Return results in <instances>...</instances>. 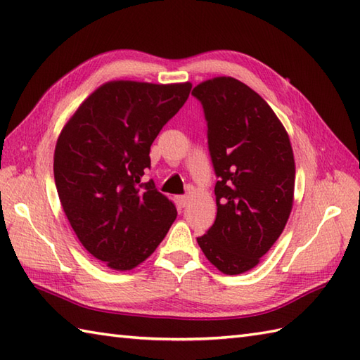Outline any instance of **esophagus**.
I'll list each match as a JSON object with an SVG mask.
<instances>
[{
	"mask_svg": "<svg viewBox=\"0 0 360 360\" xmlns=\"http://www.w3.org/2000/svg\"><path fill=\"white\" fill-rule=\"evenodd\" d=\"M178 202H179L181 207H187L188 202H190V198H188L187 195H184V196H178Z\"/></svg>",
	"mask_w": 360,
	"mask_h": 360,
	"instance_id": "1",
	"label": "esophagus"
}]
</instances>
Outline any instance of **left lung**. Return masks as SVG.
Returning a JSON list of instances; mask_svg holds the SVG:
<instances>
[{
  "label": "left lung",
  "instance_id": "1",
  "mask_svg": "<svg viewBox=\"0 0 360 360\" xmlns=\"http://www.w3.org/2000/svg\"><path fill=\"white\" fill-rule=\"evenodd\" d=\"M207 120L218 176L217 219L198 238L226 275L250 271L285 229L294 204L295 162L285 127L264 98L233 77L195 86Z\"/></svg>",
  "mask_w": 360,
  "mask_h": 360
}]
</instances>
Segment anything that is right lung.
I'll return each mask as SVG.
<instances>
[{
	"instance_id": "obj_1",
	"label": "right lung",
	"mask_w": 360,
	"mask_h": 360,
	"mask_svg": "<svg viewBox=\"0 0 360 360\" xmlns=\"http://www.w3.org/2000/svg\"><path fill=\"white\" fill-rule=\"evenodd\" d=\"M190 89V82H106L58 136L53 178L60 202L82 246L110 269L143 263L178 215L173 201L142 176L153 141Z\"/></svg>"
}]
</instances>
